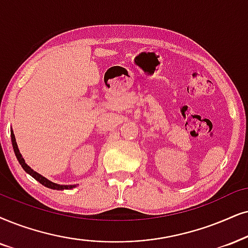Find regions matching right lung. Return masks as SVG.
Here are the masks:
<instances>
[{
  "mask_svg": "<svg viewBox=\"0 0 248 248\" xmlns=\"http://www.w3.org/2000/svg\"><path fill=\"white\" fill-rule=\"evenodd\" d=\"M11 142H12V146H14V151H15V155L17 156L18 161H19V164L21 165V167L25 171H26L27 174H30L31 176L35 178L37 182H40L42 186H45L46 187H49V189H52V190H70V189H73V187L77 186V184H74V186H62V184H57V183H54V182L49 181L48 178H46L45 176H42V175L36 173L35 170H33L32 168L28 166L26 162H25V159L23 158V155H21V153L19 152V149H18V145H17V142H16V137H15V134H14V130L11 129Z\"/></svg>",
  "mask_w": 248,
  "mask_h": 248,
  "instance_id": "obj_1",
  "label": "right lung"
}]
</instances>
